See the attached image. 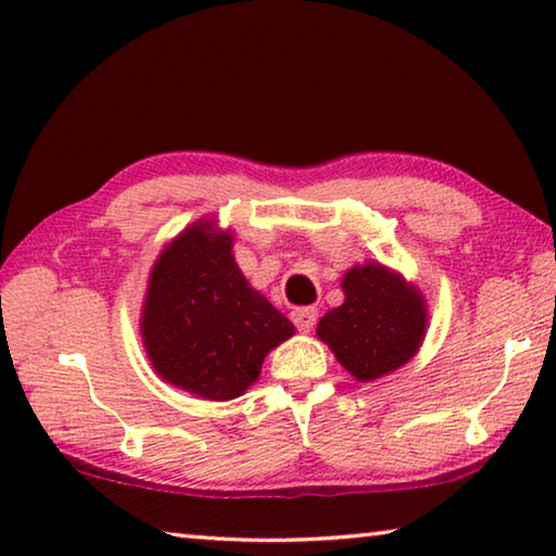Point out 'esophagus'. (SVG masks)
Returning <instances> with one entry per match:
<instances>
[{"instance_id": "34e87169", "label": "esophagus", "mask_w": 556, "mask_h": 556, "mask_svg": "<svg viewBox=\"0 0 556 556\" xmlns=\"http://www.w3.org/2000/svg\"><path fill=\"white\" fill-rule=\"evenodd\" d=\"M291 321H294L301 333H308L318 321V312L316 308H294V312H291Z\"/></svg>"}]
</instances>
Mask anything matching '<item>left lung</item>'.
Wrapping results in <instances>:
<instances>
[{
	"mask_svg": "<svg viewBox=\"0 0 556 556\" xmlns=\"http://www.w3.org/2000/svg\"><path fill=\"white\" fill-rule=\"evenodd\" d=\"M341 287L345 301L318 321L316 336L361 382L402 368L425 341V296L375 262L345 271Z\"/></svg>",
	"mask_w": 556,
	"mask_h": 556,
	"instance_id": "obj_1",
	"label": "left lung"
}]
</instances>
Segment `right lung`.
<instances>
[{"mask_svg":"<svg viewBox=\"0 0 556 556\" xmlns=\"http://www.w3.org/2000/svg\"><path fill=\"white\" fill-rule=\"evenodd\" d=\"M294 324L248 285L230 230L186 228L159 255L142 308V341L159 378L195 397L235 400Z\"/></svg>","mask_w":556,"mask_h":556,"instance_id":"add662e5","label":"right lung"}]
</instances>
